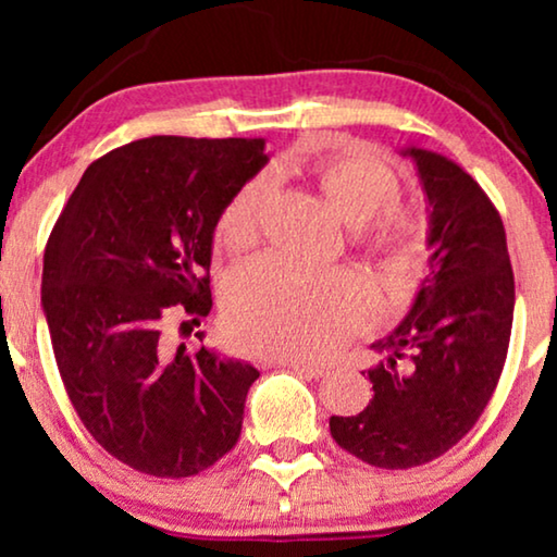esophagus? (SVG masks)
Instances as JSON below:
<instances>
[{
	"mask_svg": "<svg viewBox=\"0 0 557 557\" xmlns=\"http://www.w3.org/2000/svg\"><path fill=\"white\" fill-rule=\"evenodd\" d=\"M271 364H273V368H288L294 372H301V375H307V377H322L324 375L322 364H314V362H307V360H284V357H273Z\"/></svg>",
	"mask_w": 557,
	"mask_h": 557,
	"instance_id": "1",
	"label": "esophagus"
}]
</instances>
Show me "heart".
Returning a JSON list of instances; mask_svg holds the SVG:
<instances>
[{
    "label": "heart",
    "mask_w": 557,
    "mask_h": 557,
    "mask_svg": "<svg viewBox=\"0 0 557 557\" xmlns=\"http://www.w3.org/2000/svg\"><path fill=\"white\" fill-rule=\"evenodd\" d=\"M311 180L334 210L357 227V238L391 253L403 269L421 258L423 233L400 210L403 185L391 166L362 151H342L311 166ZM265 185L246 182L215 223V243L227 256L248 253L261 240ZM375 296L360 278L263 258L240 271L225 292V324L248 352L284 360L322 357L360 330Z\"/></svg>",
    "instance_id": "b5f03b06"
}]
</instances>
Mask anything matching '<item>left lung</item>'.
Here are the masks:
<instances>
[{
  "instance_id": "1",
  "label": "left lung",
  "mask_w": 557,
  "mask_h": 557,
  "mask_svg": "<svg viewBox=\"0 0 557 557\" xmlns=\"http://www.w3.org/2000/svg\"><path fill=\"white\" fill-rule=\"evenodd\" d=\"M431 212V273L413 309L368 370L372 400L332 416V438L377 469L423 467L459 444L484 413L507 360L515 276L499 210L451 159L408 149Z\"/></svg>"
}]
</instances>
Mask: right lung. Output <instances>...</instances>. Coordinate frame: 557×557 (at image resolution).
I'll list each match as a JSON object with an SVG mask.
<instances>
[{
    "mask_svg": "<svg viewBox=\"0 0 557 557\" xmlns=\"http://www.w3.org/2000/svg\"><path fill=\"white\" fill-rule=\"evenodd\" d=\"M263 144L151 136L113 149L83 174L45 246L42 309L67 398L141 474L195 476L240 438L258 370L172 349L166 332L210 314L212 233L269 159Z\"/></svg>",
    "mask_w": 557,
    "mask_h": 557,
    "instance_id": "add662e5",
    "label": "right lung"
}]
</instances>
